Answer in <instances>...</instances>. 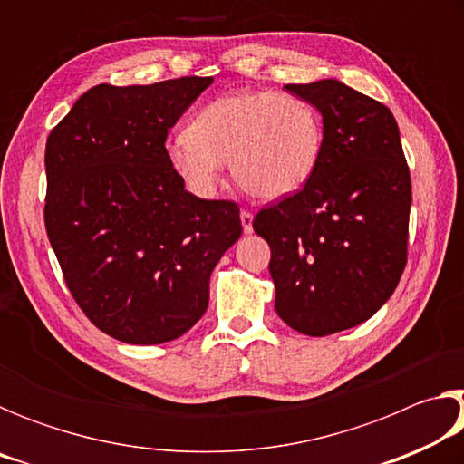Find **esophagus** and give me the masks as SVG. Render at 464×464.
<instances>
[{"label":"esophagus","mask_w":464,"mask_h":464,"mask_svg":"<svg viewBox=\"0 0 464 464\" xmlns=\"http://www.w3.org/2000/svg\"><path fill=\"white\" fill-rule=\"evenodd\" d=\"M241 225H243V231L247 235L254 233V215L249 213V210H241Z\"/></svg>","instance_id":"esophagus-1"}]
</instances>
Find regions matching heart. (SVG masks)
I'll return each mask as SVG.
<instances>
[{"label": "heart", "mask_w": 464, "mask_h": 464, "mask_svg": "<svg viewBox=\"0 0 464 464\" xmlns=\"http://www.w3.org/2000/svg\"><path fill=\"white\" fill-rule=\"evenodd\" d=\"M171 140L168 163L200 198L217 192L223 163L243 192L274 202L309 182L324 145V124L311 102L272 90H239L208 102Z\"/></svg>", "instance_id": "obj_1"}]
</instances>
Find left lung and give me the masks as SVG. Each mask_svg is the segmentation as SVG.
Instances as JSON below:
<instances>
[{
	"mask_svg": "<svg viewBox=\"0 0 464 464\" xmlns=\"http://www.w3.org/2000/svg\"><path fill=\"white\" fill-rule=\"evenodd\" d=\"M324 119L319 163L303 190L260 210L278 317L304 335L371 319L407 262L411 179L391 110L340 80L288 83Z\"/></svg>",
	"mask_w": 464,
	"mask_h": 464,
	"instance_id": "8db88e82",
	"label": "left lung"
}]
</instances>
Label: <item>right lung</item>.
Instances as JSON below:
<instances>
[{
  "instance_id": "obj_1",
  "label": "right lung",
  "mask_w": 464,
  "mask_h": 464,
  "mask_svg": "<svg viewBox=\"0 0 464 464\" xmlns=\"http://www.w3.org/2000/svg\"><path fill=\"white\" fill-rule=\"evenodd\" d=\"M210 83L93 85L46 139V235L82 311L124 343L184 335L243 233L237 204L188 192L166 155L169 129Z\"/></svg>"
}]
</instances>
